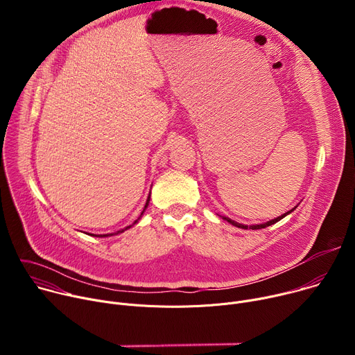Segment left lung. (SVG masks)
Returning a JSON list of instances; mask_svg holds the SVG:
<instances>
[{
    "mask_svg": "<svg viewBox=\"0 0 355 355\" xmlns=\"http://www.w3.org/2000/svg\"><path fill=\"white\" fill-rule=\"evenodd\" d=\"M296 208V207H295ZM295 208L293 209H291V211H288L286 214H284V215H281V216H278V218H275V219H272V220H270V222H267V223H263V225H251V226H247V225H241V223H237V222H234V220H232V219H229V218H226V216H222L225 220H227L229 223H232L233 226H236V227H240V229H252V230H257V229H264V227H268V226H271V225H274V223H277L278 220H281L282 218H285L286 215H289L291 212H293L295 211Z\"/></svg>",
    "mask_w": 355,
    "mask_h": 355,
    "instance_id": "left-lung-1",
    "label": "left lung"
}]
</instances>
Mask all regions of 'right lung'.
I'll return each mask as SVG.
<instances>
[{
    "instance_id": "right-lung-1",
    "label": "right lung",
    "mask_w": 355,
    "mask_h": 355,
    "mask_svg": "<svg viewBox=\"0 0 355 355\" xmlns=\"http://www.w3.org/2000/svg\"><path fill=\"white\" fill-rule=\"evenodd\" d=\"M148 200H150V196H148V198H147V200H146V205H144V209H143V211H141V214H140V216H139V218H137V220H135V223H137V222H139V219H140V218H141V215H143V212H144V211H146V208H147V205H148ZM135 223H133V225H135ZM133 225H130V226H128V227H125V229H122V230H119V232H116V233H115V234H118V233H122V232H125V230H126V229H130V227H132V226H133ZM91 236H96V237H108V236H112V234H91Z\"/></svg>"
}]
</instances>
